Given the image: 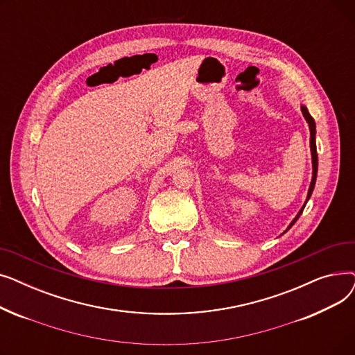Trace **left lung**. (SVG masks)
I'll return each mask as SVG.
<instances>
[{
  "instance_id": "1",
  "label": "left lung",
  "mask_w": 355,
  "mask_h": 355,
  "mask_svg": "<svg viewBox=\"0 0 355 355\" xmlns=\"http://www.w3.org/2000/svg\"><path fill=\"white\" fill-rule=\"evenodd\" d=\"M301 109H302V114H304V116H305L306 122L309 123V130H311V151H312V168H313V173H312V181H311V185H309L308 198H306V201H308V200H309V197H311V194H312V191H313V187H315L316 173H318V154H316V144H315V121H313V118L309 115V112H308V109H306L305 106H302ZM304 209H305V204H304V207L301 209V211L297 213V216L293 218V221L291 223V226H289V227H292V226H293V223H295L297 218H300V216L302 214ZM289 227H288V229H289Z\"/></svg>"
}]
</instances>
